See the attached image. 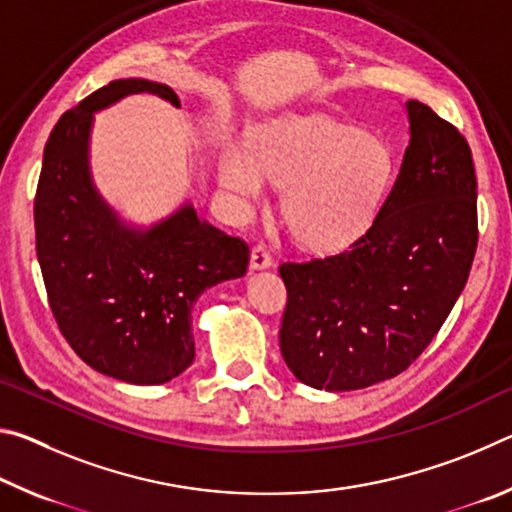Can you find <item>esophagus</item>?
<instances>
[{
    "label": "esophagus",
    "instance_id": "1",
    "mask_svg": "<svg viewBox=\"0 0 512 512\" xmlns=\"http://www.w3.org/2000/svg\"><path fill=\"white\" fill-rule=\"evenodd\" d=\"M273 264V257L268 253L266 244H257L253 248V253H250V266L253 268H268Z\"/></svg>",
    "mask_w": 512,
    "mask_h": 512
}]
</instances>
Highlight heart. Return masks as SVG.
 <instances>
[{
    "mask_svg": "<svg viewBox=\"0 0 512 512\" xmlns=\"http://www.w3.org/2000/svg\"><path fill=\"white\" fill-rule=\"evenodd\" d=\"M393 171L388 146L377 137L325 119H287L262 128L246 146H225L223 185L259 196L264 176L287 185L282 216L302 246L329 250L366 225Z\"/></svg>",
    "mask_w": 512,
    "mask_h": 512,
    "instance_id": "heart-1",
    "label": "heart"
}]
</instances>
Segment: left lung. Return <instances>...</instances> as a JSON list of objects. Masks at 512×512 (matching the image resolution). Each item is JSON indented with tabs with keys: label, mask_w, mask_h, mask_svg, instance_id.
<instances>
[{
	"label": "left lung",
	"mask_w": 512,
	"mask_h": 512,
	"mask_svg": "<svg viewBox=\"0 0 512 512\" xmlns=\"http://www.w3.org/2000/svg\"><path fill=\"white\" fill-rule=\"evenodd\" d=\"M406 108L411 144L368 230L339 253L280 264V350L307 386L357 391L400 375L470 275L479 241L470 144L424 103Z\"/></svg>",
	"instance_id": "left-lung-1"
}]
</instances>
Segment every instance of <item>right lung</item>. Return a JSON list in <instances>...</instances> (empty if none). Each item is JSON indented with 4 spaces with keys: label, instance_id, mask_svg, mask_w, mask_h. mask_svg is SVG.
I'll list each match as a JSON object with an SVG mask.
<instances>
[{
    "label": "right lung",
    "instance_id": "add662e5",
    "mask_svg": "<svg viewBox=\"0 0 512 512\" xmlns=\"http://www.w3.org/2000/svg\"><path fill=\"white\" fill-rule=\"evenodd\" d=\"M135 92L180 106L169 85L124 79L69 108L42 155L33 223L49 309L69 348L108 377L164 384L194 361V302L244 275L250 250L192 207L137 235L101 203L88 173L92 112Z\"/></svg>",
    "mask_w": 512,
    "mask_h": 512
}]
</instances>
